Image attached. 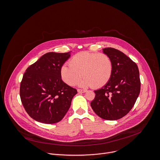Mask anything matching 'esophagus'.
<instances>
[{
  "label": "esophagus",
  "mask_w": 160,
  "mask_h": 160,
  "mask_svg": "<svg viewBox=\"0 0 160 160\" xmlns=\"http://www.w3.org/2000/svg\"><path fill=\"white\" fill-rule=\"evenodd\" d=\"M78 92L79 93H84L86 92V90H82V89H78Z\"/></svg>",
  "instance_id": "34e87169"
}]
</instances>
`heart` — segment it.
Segmentation results:
<instances>
[{"label":"heart","mask_w":160,"mask_h":160,"mask_svg":"<svg viewBox=\"0 0 160 160\" xmlns=\"http://www.w3.org/2000/svg\"><path fill=\"white\" fill-rule=\"evenodd\" d=\"M69 63L62 66L60 73L64 82L70 86L76 84L83 75L80 86L100 88L109 81L112 74V59L105 53L80 52L73 56Z\"/></svg>","instance_id":"heart-1"}]
</instances>
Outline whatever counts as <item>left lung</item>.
<instances>
[{"mask_svg":"<svg viewBox=\"0 0 160 160\" xmlns=\"http://www.w3.org/2000/svg\"><path fill=\"white\" fill-rule=\"evenodd\" d=\"M113 63L109 81L94 91L95 97L91 102L93 111L106 120H117L126 116L132 109L140 91L139 70L137 64L116 49H103Z\"/></svg>","mask_w":160,"mask_h":160,"instance_id":"left-lung-1","label":"left lung"}]
</instances>
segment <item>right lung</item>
Here are the masks:
<instances>
[{
  "instance_id": "add662e5",
  "label": "right lung",
  "mask_w": 160,
  "mask_h": 160,
  "mask_svg": "<svg viewBox=\"0 0 160 160\" xmlns=\"http://www.w3.org/2000/svg\"><path fill=\"white\" fill-rule=\"evenodd\" d=\"M70 52H47L24 73L20 98L25 110L34 120L46 124L59 122L78 93L76 89L62 81L60 73Z\"/></svg>"
}]
</instances>
